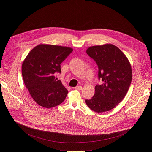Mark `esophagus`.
Segmentation results:
<instances>
[{
	"mask_svg": "<svg viewBox=\"0 0 152 152\" xmlns=\"http://www.w3.org/2000/svg\"><path fill=\"white\" fill-rule=\"evenodd\" d=\"M76 89H77V90H81L82 89V86H77L75 88Z\"/></svg>",
	"mask_w": 152,
	"mask_h": 152,
	"instance_id": "esophagus-1",
	"label": "esophagus"
}]
</instances>
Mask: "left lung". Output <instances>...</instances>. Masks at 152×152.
Wrapping results in <instances>:
<instances>
[{
  "instance_id": "8db88e82",
  "label": "left lung",
  "mask_w": 152,
  "mask_h": 152,
  "mask_svg": "<svg viewBox=\"0 0 152 152\" xmlns=\"http://www.w3.org/2000/svg\"><path fill=\"white\" fill-rule=\"evenodd\" d=\"M86 53L96 63L98 78L102 84L95 86L94 96L86 99V103L97 113L110 111L121 102L128 91L132 80L131 64L113 44L89 47Z\"/></svg>"
}]
</instances>
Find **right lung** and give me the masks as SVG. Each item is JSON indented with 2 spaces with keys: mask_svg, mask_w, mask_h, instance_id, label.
Returning <instances> with one entry per match:
<instances>
[{
  "mask_svg": "<svg viewBox=\"0 0 152 152\" xmlns=\"http://www.w3.org/2000/svg\"><path fill=\"white\" fill-rule=\"evenodd\" d=\"M72 51L69 47L41 44L33 48L22 65L25 85L34 102L50 108L63 103L68 91L55 72H61V64Z\"/></svg>",
  "mask_w": 152,
  "mask_h": 152,
  "instance_id": "obj_1",
  "label": "right lung"
}]
</instances>
